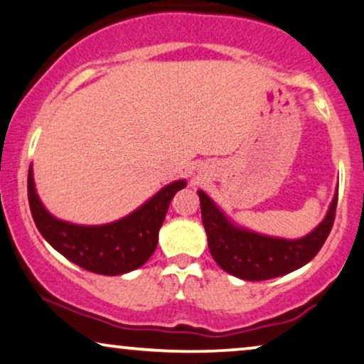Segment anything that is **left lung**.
<instances>
[{
    "instance_id": "left-lung-1",
    "label": "left lung",
    "mask_w": 364,
    "mask_h": 364,
    "mask_svg": "<svg viewBox=\"0 0 364 364\" xmlns=\"http://www.w3.org/2000/svg\"><path fill=\"white\" fill-rule=\"evenodd\" d=\"M203 226L209 252L219 267L242 280H269L304 267L318 254L333 228L338 189L323 221L299 239L259 234L232 223L223 209L199 189Z\"/></svg>"
}]
</instances>
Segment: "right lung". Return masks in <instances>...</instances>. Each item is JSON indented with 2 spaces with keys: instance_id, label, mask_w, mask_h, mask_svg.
Listing matches in <instances>:
<instances>
[{
  "instance_id": "add662e5",
  "label": "right lung",
  "mask_w": 364,
  "mask_h": 364,
  "mask_svg": "<svg viewBox=\"0 0 364 364\" xmlns=\"http://www.w3.org/2000/svg\"><path fill=\"white\" fill-rule=\"evenodd\" d=\"M186 186L178 180L161 188L140 208L119 221L80 226L53 216L36 193L33 166L28 173V199L43 237L79 267L100 275H122L141 267L158 244V232L175 194Z\"/></svg>"
}]
</instances>
